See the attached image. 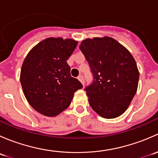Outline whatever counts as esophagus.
<instances>
[{"instance_id":"esophagus-1","label":"esophagus","mask_w":158,"mask_h":158,"mask_svg":"<svg viewBox=\"0 0 158 158\" xmlns=\"http://www.w3.org/2000/svg\"><path fill=\"white\" fill-rule=\"evenodd\" d=\"M78 79H79V80L80 81L81 83H82V85H84V78H83V76H79V77H78Z\"/></svg>"}]
</instances>
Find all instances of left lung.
Segmentation results:
<instances>
[{
	"mask_svg": "<svg viewBox=\"0 0 158 158\" xmlns=\"http://www.w3.org/2000/svg\"><path fill=\"white\" fill-rule=\"evenodd\" d=\"M79 49L90 66L93 82L85 87L92 109L114 118L128 109L138 89L139 72L131 52L109 36L82 41Z\"/></svg>",
	"mask_w": 158,
	"mask_h": 158,
	"instance_id": "left-lung-1",
	"label": "left lung"
}]
</instances>
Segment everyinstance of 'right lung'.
<instances>
[{
  "label": "right lung",
  "instance_id": "1",
  "mask_svg": "<svg viewBox=\"0 0 158 158\" xmlns=\"http://www.w3.org/2000/svg\"><path fill=\"white\" fill-rule=\"evenodd\" d=\"M73 39L49 37L28 52L20 71V83L29 104L36 111L54 117L67 109L74 92L82 88L70 75L67 60L77 46Z\"/></svg>",
  "mask_w": 158,
  "mask_h": 158
}]
</instances>
